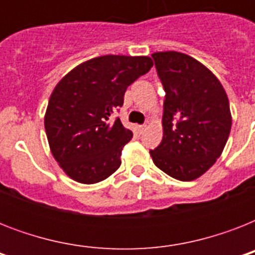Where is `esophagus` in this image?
<instances>
[{
	"label": "esophagus",
	"instance_id": "1",
	"mask_svg": "<svg viewBox=\"0 0 255 255\" xmlns=\"http://www.w3.org/2000/svg\"><path fill=\"white\" fill-rule=\"evenodd\" d=\"M144 129H145V126H139V127H137V131H139L140 133H141V132H143Z\"/></svg>",
	"mask_w": 255,
	"mask_h": 255
}]
</instances>
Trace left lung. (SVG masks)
Listing matches in <instances>:
<instances>
[{
  "label": "left lung",
  "mask_w": 255,
  "mask_h": 255,
  "mask_svg": "<svg viewBox=\"0 0 255 255\" xmlns=\"http://www.w3.org/2000/svg\"><path fill=\"white\" fill-rule=\"evenodd\" d=\"M152 58L165 99L163 140L149 153L170 177L192 181L216 163L228 141V95L213 73L186 54L163 51Z\"/></svg>",
  "instance_id": "8db88e82"
}]
</instances>
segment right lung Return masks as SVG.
I'll return each instance as SVG.
<instances>
[{
	"mask_svg": "<svg viewBox=\"0 0 255 255\" xmlns=\"http://www.w3.org/2000/svg\"><path fill=\"white\" fill-rule=\"evenodd\" d=\"M153 66L148 57L103 55L71 70L54 88L45 115L50 149L62 169L82 184H95L120 167L132 139L119 118L124 92Z\"/></svg>",
	"mask_w": 255,
	"mask_h": 255,
	"instance_id": "obj_1",
	"label": "right lung"
}]
</instances>
